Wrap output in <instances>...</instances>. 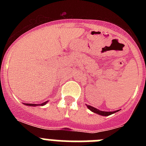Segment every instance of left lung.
Wrapping results in <instances>:
<instances>
[{"label":"left lung","instance_id":"obj_1","mask_svg":"<svg viewBox=\"0 0 146 146\" xmlns=\"http://www.w3.org/2000/svg\"><path fill=\"white\" fill-rule=\"evenodd\" d=\"M88 108L90 110H91L92 112H94V113H97V114L99 115H104V116H108V115H110L113 114V113H116V112H118V110H117V111H114V112H105V111H101V110H97L96 108H93V107L90 106V105H87Z\"/></svg>","mask_w":146,"mask_h":146}]
</instances>
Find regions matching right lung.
<instances>
[{
  "label": "right lung",
  "instance_id": "right-lung-1",
  "mask_svg": "<svg viewBox=\"0 0 146 146\" xmlns=\"http://www.w3.org/2000/svg\"><path fill=\"white\" fill-rule=\"evenodd\" d=\"M46 103H47V102H46L42 103V104H38V105H44ZM25 104V105H28V106H36L37 105V104Z\"/></svg>",
  "mask_w": 146,
  "mask_h": 146
}]
</instances>
